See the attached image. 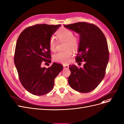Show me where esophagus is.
<instances>
[{"instance_id": "obj_1", "label": "esophagus", "mask_w": 124, "mask_h": 124, "mask_svg": "<svg viewBox=\"0 0 124 124\" xmlns=\"http://www.w3.org/2000/svg\"><path fill=\"white\" fill-rule=\"evenodd\" d=\"M63 66L64 69H68V68H69V66L67 65H65V64L63 65Z\"/></svg>"}]
</instances>
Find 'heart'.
Returning <instances> with one entry per match:
<instances>
[{"mask_svg": "<svg viewBox=\"0 0 124 124\" xmlns=\"http://www.w3.org/2000/svg\"><path fill=\"white\" fill-rule=\"evenodd\" d=\"M57 35L59 40L65 41V49L66 50L55 54L53 56V59L55 62L67 63L70 61L73 54L70 49L73 50L78 49L79 45V39L77 36H74L73 32L71 30L66 28H62L58 30ZM49 45L51 51L56 50L57 42L54 36H52L50 38Z\"/></svg>", "mask_w": 124, "mask_h": 124, "instance_id": "b5f03b06", "label": "heart"}]
</instances>
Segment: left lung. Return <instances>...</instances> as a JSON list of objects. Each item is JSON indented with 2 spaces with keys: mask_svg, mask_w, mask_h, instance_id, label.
Listing matches in <instances>:
<instances>
[{
  "mask_svg": "<svg viewBox=\"0 0 124 124\" xmlns=\"http://www.w3.org/2000/svg\"><path fill=\"white\" fill-rule=\"evenodd\" d=\"M79 34L80 42L76 62L69 65L71 74L68 83L75 90L88 93L94 90L103 79L109 61V52L106 38L101 29L96 25L86 22H78L64 25Z\"/></svg>",
  "mask_w": 124,
  "mask_h": 124,
  "instance_id": "obj_1",
  "label": "left lung"
}]
</instances>
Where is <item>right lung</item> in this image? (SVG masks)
<instances>
[{"instance_id":"obj_1","label":"right lung","mask_w":124,"mask_h":124,"mask_svg":"<svg viewBox=\"0 0 124 124\" xmlns=\"http://www.w3.org/2000/svg\"><path fill=\"white\" fill-rule=\"evenodd\" d=\"M60 26L35 24L25 28L18 38L14 63L21 85L32 94L42 95L50 92L55 78L63 69L62 65L55 62L48 68L41 67L42 62H51L49 39Z\"/></svg>"}]
</instances>
